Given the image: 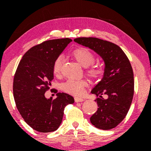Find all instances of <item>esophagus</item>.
I'll return each instance as SVG.
<instances>
[{"mask_svg":"<svg viewBox=\"0 0 151 151\" xmlns=\"http://www.w3.org/2000/svg\"><path fill=\"white\" fill-rule=\"evenodd\" d=\"M74 101H75V102H81L84 101V99L80 97H75L74 98Z\"/></svg>","mask_w":151,"mask_h":151,"instance_id":"esophagus-1","label":"esophagus"}]
</instances>
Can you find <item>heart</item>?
Masks as SVG:
<instances>
[{"instance_id":"b5f03b06","label":"heart","mask_w":151,"mask_h":151,"mask_svg":"<svg viewBox=\"0 0 151 151\" xmlns=\"http://www.w3.org/2000/svg\"><path fill=\"white\" fill-rule=\"evenodd\" d=\"M72 55L77 61L86 67V72L89 77L93 79H101L106 72L105 65L102 63L94 64L96 56L91 50L84 47H79L72 50ZM62 56H58L53 62L52 70L55 75L58 76L61 73L62 67ZM87 86V81L85 79H69L62 85V89L70 94L79 96L83 92L85 86Z\"/></svg>"}]
</instances>
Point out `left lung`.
Returning <instances> with one entry per match:
<instances>
[{"mask_svg":"<svg viewBox=\"0 0 151 151\" xmlns=\"http://www.w3.org/2000/svg\"><path fill=\"white\" fill-rule=\"evenodd\" d=\"M74 41L89 47L103 58L106 72L103 79L91 93L99 108L90 118L95 127L110 130L124 119L131 106L134 93V78L131 62L120 47L96 37H78ZM104 94L107 99H104Z\"/></svg>","mask_w":151,"mask_h":151,"instance_id":"left-lung-1","label":"left lung"}]
</instances>
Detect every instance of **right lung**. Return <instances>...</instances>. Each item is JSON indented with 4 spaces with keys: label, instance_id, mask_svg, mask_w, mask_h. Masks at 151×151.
<instances>
[{
    "label": "right lung",
    "instance_id": "1",
    "mask_svg": "<svg viewBox=\"0 0 151 151\" xmlns=\"http://www.w3.org/2000/svg\"><path fill=\"white\" fill-rule=\"evenodd\" d=\"M72 40H50L27 50L18 66L13 79V96L24 121L35 131L48 133L61 124L65 106L73 104L74 98L58 93L55 99L45 93L54 79L53 62Z\"/></svg>",
    "mask_w": 151,
    "mask_h": 151
}]
</instances>
